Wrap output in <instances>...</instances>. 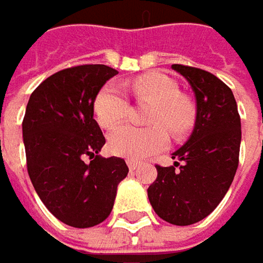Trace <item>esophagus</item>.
I'll use <instances>...</instances> for the list:
<instances>
[{"label":"esophagus","instance_id":"34e87169","mask_svg":"<svg viewBox=\"0 0 263 263\" xmlns=\"http://www.w3.org/2000/svg\"><path fill=\"white\" fill-rule=\"evenodd\" d=\"M127 164H128V169H130V171H136V169H138V163H135V161H132V160H128Z\"/></svg>","mask_w":263,"mask_h":263}]
</instances>
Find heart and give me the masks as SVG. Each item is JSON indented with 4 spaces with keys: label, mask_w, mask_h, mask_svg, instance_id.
I'll return each mask as SVG.
<instances>
[{
    "label": "heart",
    "mask_w": 263,
    "mask_h": 263,
    "mask_svg": "<svg viewBox=\"0 0 263 263\" xmlns=\"http://www.w3.org/2000/svg\"><path fill=\"white\" fill-rule=\"evenodd\" d=\"M132 88L139 99L154 102L149 121L163 124L174 135L187 132L195 121V107L189 99L179 96L178 84L160 71L145 73L132 81ZM128 99L117 85H106L100 89L94 102V114L99 124L112 128L127 117ZM167 135L161 125L136 128L121 125L107 136V148L112 154L128 160H142L164 148Z\"/></svg>",
    "instance_id": "1"
}]
</instances>
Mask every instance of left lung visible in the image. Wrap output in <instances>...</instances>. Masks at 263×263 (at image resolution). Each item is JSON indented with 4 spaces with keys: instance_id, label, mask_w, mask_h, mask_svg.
<instances>
[{
    "instance_id": "1",
    "label": "left lung",
    "mask_w": 263,
    "mask_h": 263,
    "mask_svg": "<svg viewBox=\"0 0 263 263\" xmlns=\"http://www.w3.org/2000/svg\"><path fill=\"white\" fill-rule=\"evenodd\" d=\"M187 79L196 99L195 127L172 159L157 167L148 187L156 214L177 226H189L210 216L228 193L238 167L241 120L231 88L210 71L174 64Z\"/></svg>"
}]
</instances>
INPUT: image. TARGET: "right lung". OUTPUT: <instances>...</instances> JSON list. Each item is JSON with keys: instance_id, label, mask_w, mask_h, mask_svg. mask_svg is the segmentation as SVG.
<instances>
[{"instance_id": "right-lung-1", "label": "right lung", "mask_w": 263, "mask_h": 263, "mask_svg": "<svg viewBox=\"0 0 263 263\" xmlns=\"http://www.w3.org/2000/svg\"><path fill=\"white\" fill-rule=\"evenodd\" d=\"M115 74L103 64L61 70L39 85L27 104L22 136L29 178L47 210L73 228L104 221L128 174L124 159L99 156L106 139L94 120V102Z\"/></svg>"}]
</instances>
